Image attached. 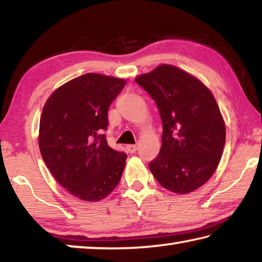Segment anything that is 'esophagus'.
Here are the masks:
<instances>
[{
	"mask_svg": "<svg viewBox=\"0 0 262 262\" xmlns=\"http://www.w3.org/2000/svg\"><path fill=\"white\" fill-rule=\"evenodd\" d=\"M126 149H127V151H128V152H130V154H134V152H136L137 147H136L135 144H128L127 147H126Z\"/></svg>",
	"mask_w": 262,
	"mask_h": 262,
	"instance_id": "esophagus-1",
	"label": "esophagus"
}]
</instances>
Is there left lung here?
Returning a JSON list of instances; mask_svg holds the SVG:
<instances>
[{"mask_svg": "<svg viewBox=\"0 0 262 262\" xmlns=\"http://www.w3.org/2000/svg\"><path fill=\"white\" fill-rule=\"evenodd\" d=\"M156 103L162 148L149 163L164 188L186 194L214 174L225 143V125L214 96L192 75L170 64L135 78Z\"/></svg>", "mask_w": 262, "mask_h": 262, "instance_id": "obj_1", "label": "left lung"}]
</instances>
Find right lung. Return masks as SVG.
Here are the masks:
<instances>
[{"label":"right lung","mask_w":262,"mask_h":262,"mask_svg":"<svg viewBox=\"0 0 262 262\" xmlns=\"http://www.w3.org/2000/svg\"><path fill=\"white\" fill-rule=\"evenodd\" d=\"M126 81L85 74L53 92L42 108L39 148L62 187L84 201H99L117 187L127 155L110 147L107 111Z\"/></svg>","instance_id":"right-lung-1"}]
</instances>
